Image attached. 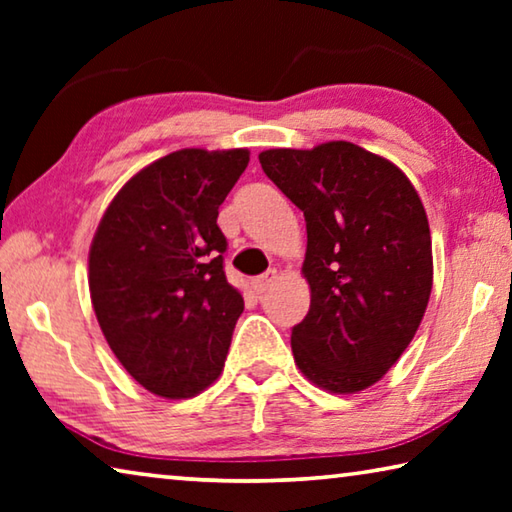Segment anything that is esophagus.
<instances>
[{"mask_svg": "<svg viewBox=\"0 0 512 512\" xmlns=\"http://www.w3.org/2000/svg\"><path fill=\"white\" fill-rule=\"evenodd\" d=\"M275 277H277V273H275V271H266L264 275L255 277V280H253V289L259 293V296H262V293H266L268 289L273 287Z\"/></svg>", "mask_w": 512, "mask_h": 512, "instance_id": "esophagus-1", "label": "esophagus"}]
</instances>
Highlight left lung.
Segmentation results:
<instances>
[{"label": "left lung", "instance_id": "8db88e82", "mask_svg": "<svg viewBox=\"0 0 512 512\" xmlns=\"http://www.w3.org/2000/svg\"><path fill=\"white\" fill-rule=\"evenodd\" d=\"M259 162L307 223L311 305L291 329L296 366L323 391L359 393L402 357L427 309L424 205L391 160L352 142L271 149Z\"/></svg>", "mask_w": 512, "mask_h": 512}]
</instances>
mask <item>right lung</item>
Here are the masks:
<instances>
[{
	"label": "right lung",
	"mask_w": 512,
	"mask_h": 512,
	"mask_svg": "<svg viewBox=\"0 0 512 512\" xmlns=\"http://www.w3.org/2000/svg\"><path fill=\"white\" fill-rule=\"evenodd\" d=\"M248 149L164 155L112 198L90 246V298L110 350L167 400L221 375L244 298L228 284L219 207Z\"/></svg>",
	"instance_id": "right-lung-1"
}]
</instances>
